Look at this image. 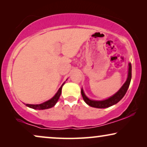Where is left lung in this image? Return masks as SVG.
<instances>
[{
	"label": "left lung",
	"mask_w": 147,
	"mask_h": 147,
	"mask_svg": "<svg viewBox=\"0 0 147 147\" xmlns=\"http://www.w3.org/2000/svg\"><path fill=\"white\" fill-rule=\"evenodd\" d=\"M129 67H128V78L124 85L122 86V88L118 90V92L112 96V97L106 99L105 100H102V101H95V100H91L88 98L87 96L85 95L84 93L83 90L82 89L81 94L83 99L85 102L88 105L92 106V107L98 108H108L112 105H114L116 103H118L122 98L124 97L125 94L127 92L128 88L129 87L130 81H131L132 78V66L131 63H129Z\"/></svg>",
	"instance_id": "left-lung-1"
}]
</instances>
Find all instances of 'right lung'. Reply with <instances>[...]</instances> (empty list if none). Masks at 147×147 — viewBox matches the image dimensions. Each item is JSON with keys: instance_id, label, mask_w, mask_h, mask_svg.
<instances>
[{"instance_id": "obj_1", "label": "right lung", "mask_w": 147, "mask_h": 147, "mask_svg": "<svg viewBox=\"0 0 147 147\" xmlns=\"http://www.w3.org/2000/svg\"><path fill=\"white\" fill-rule=\"evenodd\" d=\"M64 83L62 84V86L60 87V88L58 90V92L56 93L55 96H53L51 99H50L48 101L43 102V103L40 104H26V106H28V107L33 108V109L35 110H45V109H48V108H50L51 107H53L55 105V104L57 103V102L59 100V98L61 96V88L62 86H63Z\"/></svg>"}]
</instances>
